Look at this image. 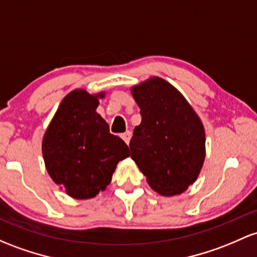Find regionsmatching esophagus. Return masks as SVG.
<instances>
[{
	"label": "esophagus",
	"mask_w": 257,
	"mask_h": 257,
	"mask_svg": "<svg viewBox=\"0 0 257 257\" xmlns=\"http://www.w3.org/2000/svg\"><path fill=\"white\" fill-rule=\"evenodd\" d=\"M120 137H122V139L125 142V144H129V142H131V138H132V132H129V131L125 132V133H123Z\"/></svg>",
	"instance_id": "34e87169"
}]
</instances>
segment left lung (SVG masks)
I'll list each match as a JSON object with an SVG mask.
<instances>
[{"mask_svg":"<svg viewBox=\"0 0 257 257\" xmlns=\"http://www.w3.org/2000/svg\"><path fill=\"white\" fill-rule=\"evenodd\" d=\"M142 123L129 143L131 157L161 195L183 193L195 182L205 159V131L183 95L152 78L133 87Z\"/></svg>","mask_w":257,"mask_h":257,"instance_id":"left-lung-1","label":"left lung"}]
</instances>
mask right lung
<instances>
[{"label":"right lung","instance_id":"obj_1","mask_svg":"<svg viewBox=\"0 0 257 257\" xmlns=\"http://www.w3.org/2000/svg\"><path fill=\"white\" fill-rule=\"evenodd\" d=\"M85 90L69 92L58 107L44 140L42 155L50 177L75 199L105 190L119 161L129 156L126 144L109 133L96 112L97 97Z\"/></svg>","mask_w":257,"mask_h":257}]
</instances>
